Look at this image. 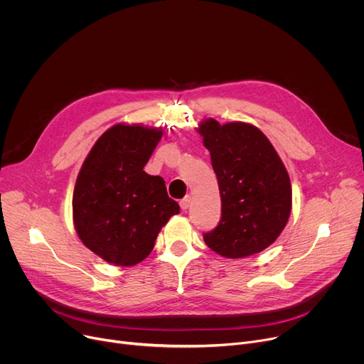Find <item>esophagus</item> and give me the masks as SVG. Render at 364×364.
<instances>
[{
    "label": "esophagus",
    "instance_id": "esophagus-1",
    "mask_svg": "<svg viewBox=\"0 0 364 364\" xmlns=\"http://www.w3.org/2000/svg\"><path fill=\"white\" fill-rule=\"evenodd\" d=\"M179 205H181V208H182L183 211H186V210L191 207V197H185L183 200H181Z\"/></svg>",
    "mask_w": 364,
    "mask_h": 364
}]
</instances>
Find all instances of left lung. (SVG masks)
I'll return each mask as SVG.
<instances>
[{
    "label": "left lung",
    "instance_id": "8db88e82",
    "mask_svg": "<svg viewBox=\"0 0 364 364\" xmlns=\"http://www.w3.org/2000/svg\"><path fill=\"white\" fill-rule=\"evenodd\" d=\"M211 154L221 198V218L204 242L226 258H245L267 249L286 228L291 183L269 139L245 122L200 124Z\"/></svg>",
    "mask_w": 364,
    "mask_h": 364
}]
</instances>
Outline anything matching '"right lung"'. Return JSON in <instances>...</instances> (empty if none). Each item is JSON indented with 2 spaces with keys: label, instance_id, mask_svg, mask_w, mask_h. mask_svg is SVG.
I'll list each match as a JSON object with an SVG mask.
<instances>
[{
  "label": "right lung",
  "instance_id": "obj_1",
  "mask_svg": "<svg viewBox=\"0 0 364 364\" xmlns=\"http://www.w3.org/2000/svg\"><path fill=\"white\" fill-rule=\"evenodd\" d=\"M161 129L118 124L97 139L73 193L78 237L109 264L131 267L150 255L160 229L179 214L163 178L143 169Z\"/></svg>",
  "mask_w": 364,
  "mask_h": 364
}]
</instances>
